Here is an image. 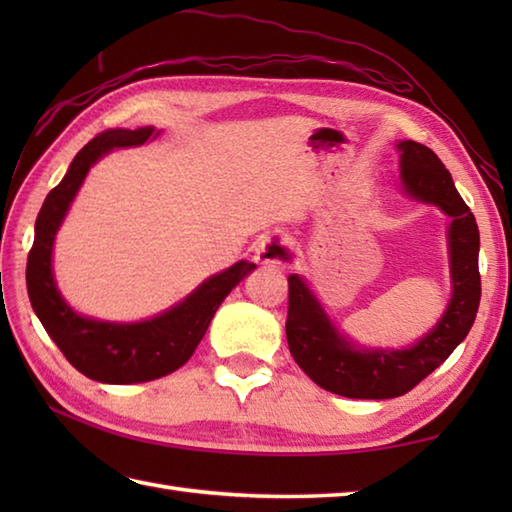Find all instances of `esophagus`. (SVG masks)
<instances>
[{
  "label": "esophagus",
  "instance_id": "esophagus-1",
  "mask_svg": "<svg viewBox=\"0 0 512 512\" xmlns=\"http://www.w3.org/2000/svg\"><path fill=\"white\" fill-rule=\"evenodd\" d=\"M255 262L266 268H292L299 264V253L286 235L273 233L259 244L255 253Z\"/></svg>",
  "mask_w": 512,
  "mask_h": 512
}]
</instances>
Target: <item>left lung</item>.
<instances>
[{
  "instance_id": "8db88e82",
  "label": "left lung",
  "mask_w": 512,
  "mask_h": 512,
  "mask_svg": "<svg viewBox=\"0 0 512 512\" xmlns=\"http://www.w3.org/2000/svg\"><path fill=\"white\" fill-rule=\"evenodd\" d=\"M396 147L402 191L418 202L436 204L451 217L447 239L453 290L447 310L422 339L402 350H383L358 347L347 339L325 314L306 279L290 275L286 321L290 354L314 383L345 398L383 400L407 394L466 339L480 308V231L471 209L429 147L416 140H400Z\"/></svg>"
}]
</instances>
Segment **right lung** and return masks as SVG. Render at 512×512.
I'll list each match as a JSON object with an SVG mask.
<instances>
[{"instance_id": "obj_1", "label": "right lung", "mask_w": 512, "mask_h": 512, "mask_svg": "<svg viewBox=\"0 0 512 512\" xmlns=\"http://www.w3.org/2000/svg\"><path fill=\"white\" fill-rule=\"evenodd\" d=\"M158 134L154 127H138L107 129L92 138L74 156L63 180L48 193L37 215L35 242L28 253L26 284L32 310L63 356L81 374L107 385L147 383L176 372L195 352L228 292L257 268L242 259L202 281L187 299L147 321H99L83 317L65 303L52 275V246L74 195L96 160L118 147L143 145Z\"/></svg>"}]
</instances>
